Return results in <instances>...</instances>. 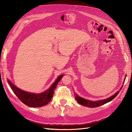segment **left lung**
I'll use <instances>...</instances> for the list:
<instances>
[{
  "label": "left lung",
  "mask_w": 132,
  "mask_h": 132,
  "mask_svg": "<svg viewBox=\"0 0 132 132\" xmlns=\"http://www.w3.org/2000/svg\"><path fill=\"white\" fill-rule=\"evenodd\" d=\"M121 87V89H122ZM120 89V90H121ZM119 93V91L117 92L116 94H115L113 96H112L111 97H109V98H107L106 100H101V101H89V100H86L83 98H81V97L78 96L77 94H76V93L74 94L75 96V98L77 100V102L79 104L85 106H87V107H89V108H95V107H98L99 106L103 105L108 102L111 101V100H113V99H114L115 98V97L117 96Z\"/></svg>",
  "instance_id": "left-lung-1"
}]
</instances>
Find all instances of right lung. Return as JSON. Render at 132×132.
Masks as SVG:
<instances>
[{
  "label": "right lung",
  "instance_id": "right-lung-1",
  "mask_svg": "<svg viewBox=\"0 0 132 132\" xmlns=\"http://www.w3.org/2000/svg\"><path fill=\"white\" fill-rule=\"evenodd\" d=\"M63 76L61 75L57 78L50 89L40 94H32L23 91L14 86L10 81H8V82L14 94L24 104L30 107H41L46 105L51 101V98L54 93V91L55 90L56 85Z\"/></svg>",
  "mask_w": 132,
  "mask_h": 132
}]
</instances>
